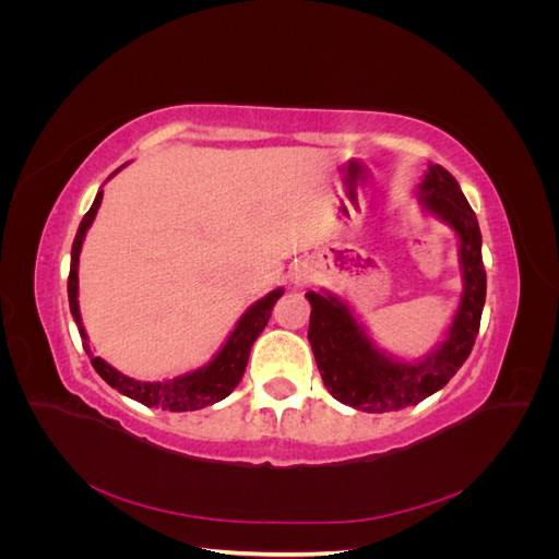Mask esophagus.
<instances>
[{
	"mask_svg": "<svg viewBox=\"0 0 559 559\" xmlns=\"http://www.w3.org/2000/svg\"><path fill=\"white\" fill-rule=\"evenodd\" d=\"M302 280H306V275H296V284H302Z\"/></svg>",
	"mask_w": 559,
	"mask_h": 559,
	"instance_id": "esophagus-1",
	"label": "esophagus"
}]
</instances>
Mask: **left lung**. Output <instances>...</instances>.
I'll return each instance as SVG.
<instances>
[{"mask_svg":"<svg viewBox=\"0 0 559 559\" xmlns=\"http://www.w3.org/2000/svg\"><path fill=\"white\" fill-rule=\"evenodd\" d=\"M417 198L425 214L454 233L464 286L443 341L429 354L415 361L399 359L376 345L347 300L326 289L306 294L312 306L308 341L321 380L333 399L354 411L386 413L417 405L450 382L476 343L487 292L476 212L441 165H429L417 183Z\"/></svg>","mask_w":559,"mask_h":559,"instance_id":"obj_1","label":"left lung"}]
</instances>
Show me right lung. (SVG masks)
<instances>
[{"instance_id":"1","label":"right lung","mask_w":559,"mask_h":559,"mask_svg":"<svg viewBox=\"0 0 559 559\" xmlns=\"http://www.w3.org/2000/svg\"><path fill=\"white\" fill-rule=\"evenodd\" d=\"M116 173H121V167H118ZM103 193H105L103 189L97 191L91 210L86 212V216L81 218L76 238H74V245H72L70 280H67L70 310H72V317H74L76 326H79L83 349H86V354L91 357V364L97 370V376L103 378L109 386H114L116 392H121L123 396L138 401V403H144V405H148V408H163V411H170V413L200 411V408H207V405H212L216 401L226 399L233 392V389L238 386V382L242 380L247 361H249L251 345L261 335V331L265 329L270 312H273L275 302L284 294V289H282V286H277V289L265 294L257 302H251V306L245 310V314L238 319V324H235L233 331L228 333L226 343L218 347V352L205 366L189 370V373L177 376L173 380H158V382H144V380H134V378L123 376L121 370H116L103 357H95L91 345H88V333H86V329H83L81 310H79V253H81L83 240H86L88 228L95 222V214H97L99 205H103Z\"/></svg>"}]
</instances>
